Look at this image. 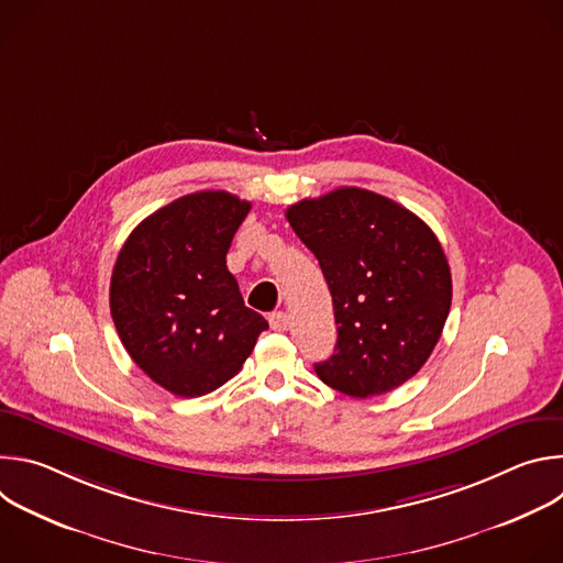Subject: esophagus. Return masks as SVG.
<instances>
[{
	"instance_id": "esophagus-1",
	"label": "esophagus",
	"mask_w": 563,
	"mask_h": 563,
	"mask_svg": "<svg viewBox=\"0 0 563 563\" xmlns=\"http://www.w3.org/2000/svg\"><path fill=\"white\" fill-rule=\"evenodd\" d=\"M269 325L276 332H285L289 328V313L287 311H272L269 313Z\"/></svg>"
}]
</instances>
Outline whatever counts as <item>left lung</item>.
Here are the masks:
<instances>
[{"label": "left lung", "instance_id": "left-lung-1", "mask_svg": "<svg viewBox=\"0 0 563 563\" xmlns=\"http://www.w3.org/2000/svg\"><path fill=\"white\" fill-rule=\"evenodd\" d=\"M328 280L339 339L316 363L330 387L367 398L412 378L441 339L452 276L434 231L398 202L341 187L285 211Z\"/></svg>", "mask_w": 563, "mask_h": 563}]
</instances>
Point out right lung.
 Listing matches in <instances>:
<instances>
[{
    "instance_id": "add662e5",
    "label": "right lung",
    "mask_w": 563,
    "mask_h": 563,
    "mask_svg": "<svg viewBox=\"0 0 563 563\" xmlns=\"http://www.w3.org/2000/svg\"><path fill=\"white\" fill-rule=\"evenodd\" d=\"M252 205L227 191L183 196L144 218L111 276V316L133 363L176 396L218 389L240 372L267 320L227 269Z\"/></svg>"
}]
</instances>
